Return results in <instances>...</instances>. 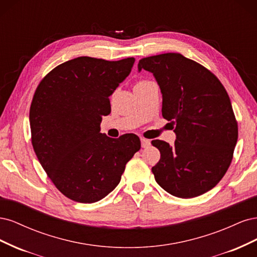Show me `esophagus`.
<instances>
[{
  "label": "esophagus",
  "instance_id": "esophagus-1",
  "mask_svg": "<svg viewBox=\"0 0 257 257\" xmlns=\"http://www.w3.org/2000/svg\"><path fill=\"white\" fill-rule=\"evenodd\" d=\"M141 141H142V147H143V148H147V147L150 146V141H149V139L141 138Z\"/></svg>",
  "mask_w": 257,
  "mask_h": 257
}]
</instances>
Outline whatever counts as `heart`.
Returning a JSON list of instances; mask_svg holds the SVG:
<instances>
[{
	"label": "heart",
	"instance_id": "obj_1",
	"mask_svg": "<svg viewBox=\"0 0 257 257\" xmlns=\"http://www.w3.org/2000/svg\"><path fill=\"white\" fill-rule=\"evenodd\" d=\"M148 80H142V81H138L136 84H142V83H145V82H147Z\"/></svg>",
	"mask_w": 257,
	"mask_h": 257
}]
</instances>
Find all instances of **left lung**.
Returning <instances> with one entry per match:
<instances>
[{
    "label": "left lung",
    "mask_w": 257,
    "mask_h": 257,
    "mask_svg": "<svg viewBox=\"0 0 257 257\" xmlns=\"http://www.w3.org/2000/svg\"><path fill=\"white\" fill-rule=\"evenodd\" d=\"M143 68L160 85L163 118L176 125L174 146L151 142L161 152L155 181L174 196H199L220 182L232 160L238 124L229 96L213 73L180 53L144 58Z\"/></svg>",
    "instance_id": "obj_1"
}]
</instances>
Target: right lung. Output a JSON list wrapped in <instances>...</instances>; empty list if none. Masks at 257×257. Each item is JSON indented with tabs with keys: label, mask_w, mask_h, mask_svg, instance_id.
Listing matches in <instances>:
<instances>
[{
	"label": "right lung",
	"mask_w": 257,
	"mask_h": 257,
	"mask_svg": "<svg viewBox=\"0 0 257 257\" xmlns=\"http://www.w3.org/2000/svg\"><path fill=\"white\" fill-rule=\"evenodd\" d=\"M134 62L79 57L54 67L37 85L30 107L33 149L69 199L92 204L104 198L141 149L135 134L114 139L99 133L103 115L111 111L109 96Z\"/></svg>",
	"instance_id": "1"
}]
</instances>
